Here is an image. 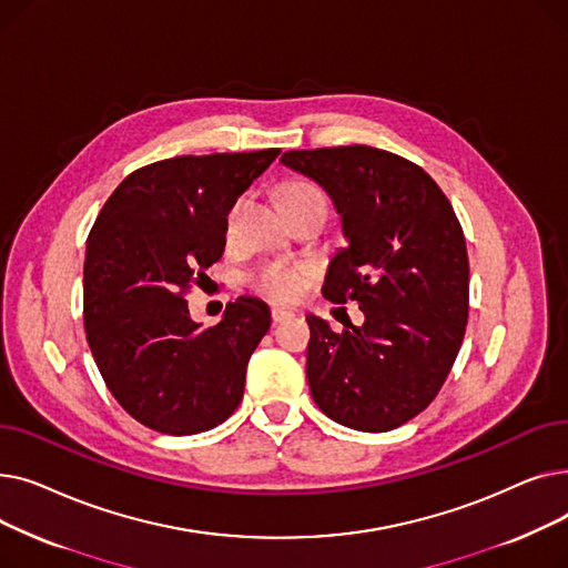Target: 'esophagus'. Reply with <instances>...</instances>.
Listing matches in <instances>:
<instances>
[{
    "mask_svg": "<svg viewBox=\"0 0 568 568\" xmlns=\"http://www.w3.org/2000/svg\"><path fill=\"white\" fill-rule=\"evenodd\" d=\"M294 313L290 308H272V320L274 322H283V320H290Z\"/></svg>",
    "mask_w": 568,
    "mask_h": 568,
    "instance_id": "esophagus-1",
    "label": "esophagus"
}]
</instances>
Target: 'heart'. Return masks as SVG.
<instances>
[{
  "mask_svg": "<svg viewBox=\"0 0 568 568\" xmlns=\"http://www.w3.org/2000/svg\"><path fill=\"white\" fill-rule=\"evenodd\" d=\"M311 202H324V195L320 193V189H315L308 182H292L281 193L283 209L300 206V204H311ZM239 206H242V200H239L230 209V214H227V234H232V230H234V219H236ZM306 276L308 274H306L304 266H290V264L274 262V264L262 266L253 281H255V287L262 294H266L268 300L287 304V302L300 300V296L304 294Z\"/></svg>",
  "mask_w": 568,
  "mask_h": 568,
  "instance_id": "b5f03b06",
  "label": "heart"
}]
</instances>
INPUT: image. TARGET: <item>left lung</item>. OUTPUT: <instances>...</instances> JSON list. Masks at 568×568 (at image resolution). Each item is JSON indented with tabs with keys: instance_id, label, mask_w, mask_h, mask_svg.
<instances>
[{
	"instance_id": "obj_1",
	"label": "left lung",
	"mask_w": 568,
	"mask_h": 568,
	"mask_svg": "<svg viewBox=\"0 0 568 568\" xmlns=\"http://www.w3.org/2000/svg\"><path fill=\"white\" fill-rule=\"evenodd\" d=\"M281 163L322 186L341 216L347 246L322 294L364 311L343 334L306 315L313 400L341 426L394 430L433 403L465 336L469 262L454 206L419 165L384 149H300Z\"/></svg>"
}]
</instances>
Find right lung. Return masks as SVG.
Here are the masks:
<instances>
[{
  "mask_svg": "<svg viewBox=\"0 0 568 568\" xmlns=\"http://www.w3.org/2000/svg\"><path fill=\"white\" fill-rule=\"evenodd\" d=\"M281 149L176 156L129 174L103 204L84 253V332L135 422L165 435L219 426L244 396L246 366L272 313L255 296L204 329L184 300L221 260L236 197Z\"/></svg>",
  "mask_w": 568,
  "mask_h": 568,
  "instance_id": "1",
  "label": "right lung"
}]
</instances>
